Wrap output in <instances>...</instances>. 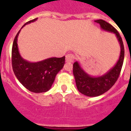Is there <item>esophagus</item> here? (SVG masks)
I'll return each instance as SVG.
<instances>
[{"mask_svg": "<svg viewBox=\"0 0 131 131\" xmlns=\"http://www.w3.org/2000/svg\"><path fill=\"white\" fill-rule=\"evenodd\" d=\"M75 58V56H74L73 54H68L66 56V62H73V60H74Z\"/></svg>", "mask_w": 131, "mask_h": 131, "instance_id": "esophagus-1", "label": "esophagus"}]
</instances>
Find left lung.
<instances>
[{"label":"left lung","instance_id":"left-lung-1","mask_svg":"<svg viewBox=\"0 0 131 131\" xmlns=\"http://www.w3.org/2000/svg\"><path fill=\"white\" fill-rule=\"evenodd\" d=\"M95 22L100 25L101 28L106 31L115 34L120 46L121 54L114 67L100 77H91L88 75L77 61L73 64V75L75 77L77 90L82 94L90 97H96L102 95L110 90L118 78L123 64L124 57V48L123 40L118 31L108 22L102 19L95 20Z\"/></svg>","mask_w":131,"mask_h":131}]
</instances>
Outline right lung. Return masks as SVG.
Segmentation results:
<instances>
[{
  "label": "right lung",
  "instance_id": "add662e5",
  "mask_svg": "<svg viewBox=\"0 0 131 131\" xmlns=\"http://www.w3.org/2000/svg\"><path fill=\"white\" fill-rule=\"evenodd\" d=\"M37 18L29 21L25 25L34 22ZM18 31L14 39L12 47V67L20 83L29 91L34 93H42L48 91L54 81L57 73L63 68L65 56L61 58H49L40 62H31L21 56L17 46Z\"/></svg>",
  "mask_w": 131,
  "mask_h": 131
}]
</instances>
